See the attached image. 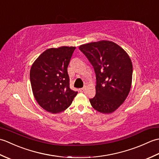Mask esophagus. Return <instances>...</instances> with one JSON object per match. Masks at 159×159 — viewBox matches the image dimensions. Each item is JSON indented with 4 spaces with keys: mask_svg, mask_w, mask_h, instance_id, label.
<instances>
[{
    "mask_svg": "<svg viewBox=\"0 0 159 159\" xmlns=\"http://www.w3.org/2000/svg\"><path fill=\"white\" fill-rule=\"evenodd\" d=\"M85 88H86V87H85H85H82V88H80V89H79V92H83L84 91H85Z\"/></svg>",
    "mask_w": 159,
    "mask_h": 159,
    "instance_id": "34e87169",
    "label": "esophagus"
}]
</instances>
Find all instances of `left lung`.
Here are the masks:
<instances>
[{"label":"left lung","mask_w":159,"mask_h":159,"mask_svg":"<svg viewBox=\"0 0 159 159\" xmlns=\"http://www.w3.org/2000/svg\"><path fill=\"white\" fill-rule=\"evenodd\" d=\"M79 49L92 63L96 73V96L89 102L94 109L111 113L130 92L133 64L125 50L111 41L91 42Z\"/></svg>","instance_id":"1"}]
</instances>
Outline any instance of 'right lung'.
Instances as JSON below:
<instances>
[{
	"label": "right lung",
	"instance_id": "right-lung-1",
	"mask_svg": "<svg viewBox=\"0 0 159 159\" xmlns=\"http://www.w3.org/2000/svg\"><path fill=\"white\" fill-rule=\"evenodd\" d=\"M76 47L61 46L45 50L30 70L32 91L39 106L58 113L70 106L78 92L70 88L67 67Z\"/></svg>",
	"mask_w": 159,
	"mask_h": 159
}]
</instances>
